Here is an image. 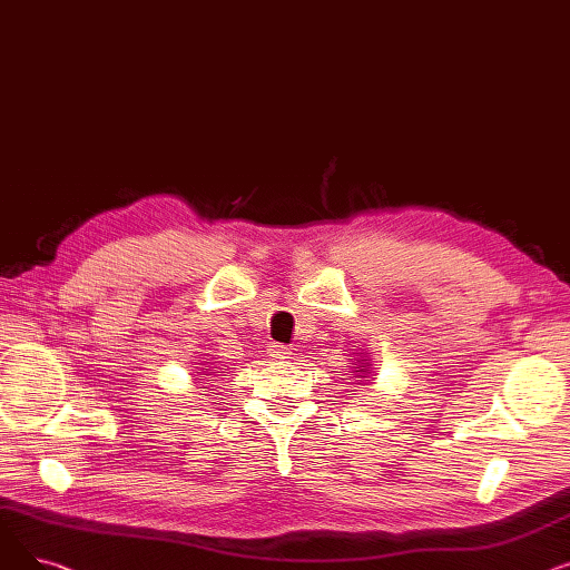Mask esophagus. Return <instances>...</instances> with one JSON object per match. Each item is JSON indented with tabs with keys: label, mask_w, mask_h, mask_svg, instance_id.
Segmentation results:
<instances>
[{
	"label": "esophagus",
	"mask_w": 570,
	"mask_h": 570,
	"mask_svg": "<svg viewBox=\"0 0 570 570\" xmlns=\"http://www.w3.org/2000/svg\"><path fill=\"white\" fill-rule=\"evenodd\" d=\"M267 355L275 357V361H284V357L291 355V351L286 346H282V344H269L267 346Z\"/></svg>",
	"instance_id": "obj_1"
}]
</instances>
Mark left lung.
<instances>
[{
	"label": "left lung",
	"mask_w": 570,
	"mask_h": 570,
	"mask_svg": "<svg viewBox=\"0 0 570 570\" xmlns=\"http://www.w3.org/2000/svg\"><path fill=\"white\" fill-rule=\"evenodd\" d=\"M353 372H355V376L361 379V381H370V379H374V374H372V367H370V357H367V353H361V357H357V363H355V367H353Z\"/></svg>",
	"instance_id": "1"
}]
</instances>
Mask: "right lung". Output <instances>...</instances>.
Returning a JSON list of instances; mask_svg holds the SVG:
<instances>
[{"instance_id": "right-lung-1", "label": "right lung", "mask_w": 570, "mask_h": 570, "mask_svg": "<svg viewBox=\"0 0 570 570\" xmlns=\"http://www.w3.org/2000/svg\"><path fill=\"white\" fill-rule=\"evenodd\" d=\"M209 374H213V372H207V374H205V376H209ZM209 381H215V379H209Z\"/></svg>"}]
</instances>
